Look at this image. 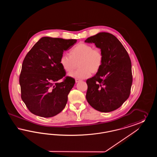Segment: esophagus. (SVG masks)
Listing matches in <instances>:
<instances>
[{
    "mask_svg": "<svg viewBox=\"0 0 157 157\" xmlns=\"http://www.w3.org/2000/svg\"><path fill=\"white\" fill-rule=\"evenodd\" d=\"M80 81H81V79H75L76 83H78V82H80Z\"/></svg>",
    "mask_w": 157,
    "mask_h": 157,
    "instance_id": "obj_1",
    "label": "esophagus"
}]
</instances>
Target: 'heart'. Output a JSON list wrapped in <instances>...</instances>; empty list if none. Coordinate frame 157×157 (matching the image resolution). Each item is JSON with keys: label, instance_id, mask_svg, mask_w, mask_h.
Instances as JSON below:
<instances>
[{"label": "heart", "instance_id": "b5f03b06", "mask_svg": "<svg viewBox=\"0 0 157 157\" xmlns=\"http://www.w3.org/2000/svg\"><path fill=\"white\" fill-rule=\"evenodd\" d=\"M104 55L100 49L81 43L69 51V55L63 54L61 56L60 64L67 74L72 73L78 65L79 68L71 74V76L86 78L90 76V73H97L102 67Z\"/></svg>", "mask_w": 157, "mask_h": 157}]
</instances>
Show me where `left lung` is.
I'll use <instances>...</instances> for the list:
<instances>
[{
  "label": "left lung",
  "instance_id": "left-lung-1",
  "mask_svg": "<svg viewBox=\"0 0 157 157\" xmlns=\"http://www.w3.org/2000/svg\"><path fill=\"white\" fill-rule=\"evenodd\" d=\"M85 42L94 43L104 55L100 70L86 80V100L98 111H115L130 95L132 75L129 55L120 40L109 33H99Z\"/></svg>",
  "mask_w": 157,
  "mask_h": 157
}]
</instances>
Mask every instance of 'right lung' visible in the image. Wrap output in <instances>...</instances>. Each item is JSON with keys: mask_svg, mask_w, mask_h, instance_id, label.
<instances>
[{"mask_svg": "<svg viewBox=\"0 0 157 157\" xmlns=\"http://www.w3.org/2000/svg\"><path fill=\"white\" fill-rule=\"evenodd\" d=\"M76 39L42 37L26 55L19 76L21 98L29 111L44 118L56 115L65 107L75 80L66 76L60 64L64 51ZM63 81L59 82V80Z\"/></svg>", "mask_w": 157, "mask_h": 157, "instance_id": "add662e5", "label": "right lung"}]
</instances>
